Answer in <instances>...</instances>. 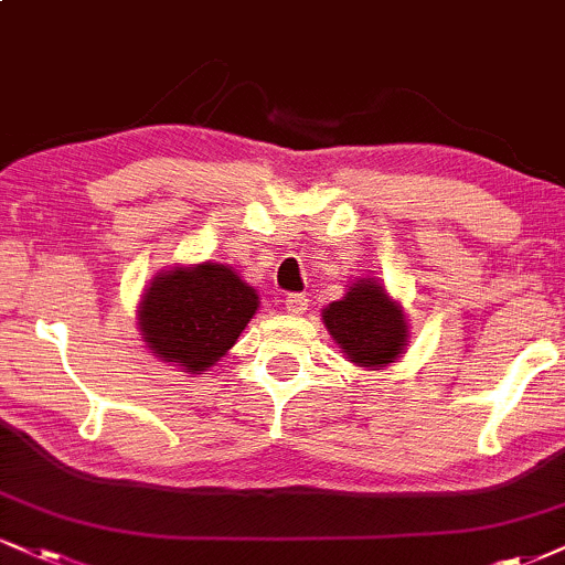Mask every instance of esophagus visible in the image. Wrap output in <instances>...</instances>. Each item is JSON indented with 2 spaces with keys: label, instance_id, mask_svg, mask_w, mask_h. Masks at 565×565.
<instances>
[{
  "label": "esophagus",
  "instance_id": "34e87169",
  "mask_svg": "<svg viewBox=\"0 0 565 565\" xmlns=\"http://www.w3.org/2000/svg\"><path fill=\"white\" fill-rule=\"evenodd\" d=\"M287 310L291 312V316H302L305 310H308V297L305 295H287Z\"/></svg>",
  "mask_w": 565,
  "mask_h": 565
}]
</instances>
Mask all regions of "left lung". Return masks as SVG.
<instances>
[{
    "label": "left lung",
    "mask_w": 565,
    "mask_h": 565,
    "mask_svg": "<svg viewBox=\"0 0 565 565\" xmlns=\"http://www.w3.org/2000/svg\"><path fill=\"white\" fill-rule=\"evenodd\" d=\"M323 323L352 363L373 369L394 363L407 337L403 310L376 281H358L350 287L344 300L323 310Z\"/></svg>",
    "instance_id": "8db88e82"
}]
</instances>
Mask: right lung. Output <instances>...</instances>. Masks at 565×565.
Wrapping results in <instances>:
<instances>
[{"mask_svg":"<svg viewBox=\"0 0 565 565\" xmlns=\"http://www.w3.org/2000/svg\"><path fill=\"white\" fill-rule=\"evenodd\" d=\"M255 310V289L228 265L202 263L154 278L141 302L139 329L154 355L196 373L234 348Z\"/></svg>","mask_w":565,"mask_h":565,"instance_id":"obj_1","label":"right lung"}]
</instances>
